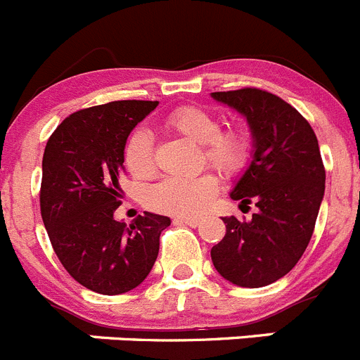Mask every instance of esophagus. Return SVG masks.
<instances>
[{
    "mask_svg": "<svg viewBox=\"0 0 360 360\" xmlns=\"http://www.w3.org/2000/svg\"><path fill=\"white\" fill-rule=\"evenodd\" d=\"M174 222H176V224H186L190 226V228H197V226H200L202 220L197 219V217H177V219H174Z\"/></svg>",
    "mask_w": 360,
    "mask_h": 360,
    "instance_id": "obj_1",
    "label": "esophagus"
}]
</instances>
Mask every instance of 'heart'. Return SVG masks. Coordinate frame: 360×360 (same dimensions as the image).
I'll list each match as a JSON object with an SVG mask.
<instances>
[{
	"instance_id": "heart-1",
	"label": "heart",
	"mask_w": 360,
	"mask_h": 360,
	"mask_svg": "<svg viewBox=\"0 0 360 360\" xmlns=\"http://www.w3.org/2000/svg\"><path fill=\"white\" fill-rule=\"evenodd\" d=\"M167 125L181 136L202 145L204 160L222 176H235L245 167L249 158L248 136L238 129L220 132L219 120L206 109L179 108L167 116ZM124 165L136 179H148L156 174L154 140L145 129H136L124 145ZM219 192V181L212 174L177 179L168 177L148 190L147 204L152 210L168 215L195 217L210 204Z\"/></svg>"
}]
</instances>
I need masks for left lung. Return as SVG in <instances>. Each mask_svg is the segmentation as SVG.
<instances>
[{
	"instance_id": "1",
	"label": "left lung",
	"mask_w": 360,
	"mask_h": 360,
	"mask_svg": "<svg viewBox=\"0 0 360 360\" xmlns=\"http://www.w3.org/2000/svg\"><path fill=\"white\" fill-rule=\"evenodd\" d=\"M248 120L251 161L229 192L257 206L248 222L222 217L226 236L212 248L224 280L258 289L280 280L305 252L325 195V167L312 127L296 109L257 87L212 93Z\"/></svg>"
}]
</instances>
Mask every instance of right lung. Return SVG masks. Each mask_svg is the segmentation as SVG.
Masks as SVG:
<instances>
[{"instance_id":"add662e5","label":"right lung","mask_w":360,"mask_h":360,"mask_svg":"<svg viewBox=\"0 0 360 360\" xmlns=\"http://www.w3.org/2000/svg\"><path fill=\"white\" fill-rule=\"evenodd\" d=\"M160 102L118 100L68 116L43 156L41 215L55 255L86 289L116 296L136 289L160 252L165 215L115 219L124 197V145Z\"/></svg>"}]
</instances>
